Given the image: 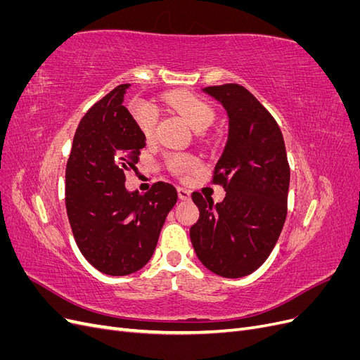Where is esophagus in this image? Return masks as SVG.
<instances>
[{"mask_svg":"<svg viewBox=\"0 0 360 360\" xmlns=\"http://www.w3.org/2000/svg\"><path fill=\"white\" fill-rule=\"evenodd\" d=\"M177 193L180 200H189L191 198V191L184 188H177Z\"/></svg>","mask_w":360,"mask_h":360,"instance_id":"34e87169","label":"esophagus"}]
</instances>
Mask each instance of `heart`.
<instances>
[{"label":"heart","instance_id":"heart-1","mask_svg":"<svg viewBox=\"0 0 360 360\" xmlns=\"http://www.w3.org/2000/svg\"><path fill=\"white\" fill-rule=\"evenodd\" d=\"M167 103L186 120L191 127L197 130V132H204L214 120L213 108L200 99V97L189 93H171L167 96ZM135 122L146 138H153L158 124V115L153 110H150V108H138L135 111ZM168 165L177 176H188V174L198 169L200 162L192 156L172 155L168 159Z\"/></svg>","mask_w":360,"mask_h":360}]
</instances>
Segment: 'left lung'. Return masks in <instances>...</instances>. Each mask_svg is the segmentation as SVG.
<instances>
[{"mask_svg": "<svg viewBox=\"0 0 360 360\" xmlns=\"http://www.w3.org/2000/svg\"><path fill=\"white\" fill-rule=\"evenodd\" d=\"M228 115V139L213 183L222 184V202L200 192L192 200L200 219L191 242L201 263L224 278L250 275L274 250L287 217L290 165L275 118L238 84L205 86Z\"/></svg>", "mask_w": 360, "mask_h": 360, "instance_id": "8db88e82", "label": "left lung"}]
</instances>
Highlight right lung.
<instances>
[{
  "mask_svg": "<svg viewBox=\"0 0 360 360\" xmlns=\"http://www.w3.org/2000/svg\"><path fill=\"white\" fill-rule=\"evenodd\" d=\"M130 84L94 103L76 129L66 167V209L75 242L105 275L124 276L153 255L177 191L158 181L146 193L129 192L146 136L123 106Z\"/></svg>",
  "mask_w": 360,
  "mask_h": 360,
  "instance_id": "add662e5",
  "label": "right lung"
}]
</instances>
